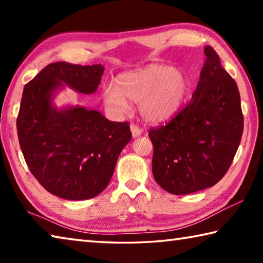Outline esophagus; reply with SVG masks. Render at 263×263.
<instances>
[{"label": "esophagus", "instance_id": "34e87169", "mask_svg": "<svg viewBox=\"0 0 263 263\" xmlns=\"http://www.w3.org/2000/svg\"><path fill=\"white\" fill-rule=\"evenodd\" d=\"M130 130H131L133 138H137V137H139L141 135V130L137 125H135V124H131Z\"/></svg>", "mask_w": 263, "mask_h": 263}]
</instances>
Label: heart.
<instances>
[{
	"label": "heart",
	"mask_w": 263,
	"mask_h": 263,
	"mask_svg": "<svg viewBox=\"0 0 263 263\" xmlns=\"http://www.w3.org/2000/svg\"><path fill=\"white\" fill-rule=\"evenodd\" d=\"M188 90V79L181 69L168 65H151L118 75L112 86L103 89L102 97L110 114H125L131 106L130 102H135L139 103L146 122L158 124L177 114Z\"/></svg>",
	"instance_id": "b5f03b06"
}]
</instances>
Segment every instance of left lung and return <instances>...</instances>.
Here are the masks:
<instances>
[{
	"label": "left lung",
	"instance_id": "left-lung-1",
	"mask_svg": "<svg viewBox=\"0 0 263 263\" xmlns=\"http://www.w3.org/2000/svg\"><path fill=\"white\" fill-rule=\"evenodd\" d=\"M189 104L166 125L151 128L152 172L168 193L210 188L226 174L243 131L238 86L211 46Z\"/></svg>",
	"mask_w": 263,
	"mask_h": 263
}]
</instances>
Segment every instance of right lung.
I'll list each match as a JSON object with an SVG mask.
<instances>
[{
    "instance_id": "1",
    "label": "right lung",
    "mask_w": 263,
    "mask_h": 263,
    "mask_svg": "<svg viewBox=\"0 0 263 263\" xmlns=\"http://www.w3.org/2000/svg\"><path fill=\"white\" fill-rule=\"evenodd\" d=\"M103 72L102 65L54 62L24 87L17 117L22 153L39 183L60 198L83 201L101 194L132 138L126 122H110L84 106L58 109L53 103L65 86L94 94Z\"/></svg>"
}]
</instances>
